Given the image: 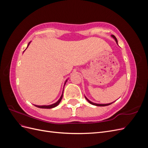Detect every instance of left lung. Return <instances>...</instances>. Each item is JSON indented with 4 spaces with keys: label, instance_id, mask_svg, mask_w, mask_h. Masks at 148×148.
Returning a JSON list of instances; mask_svg holds the SVG:
<instances>
[{
    "label": "left lung",
    "instance_id": "1",
    "mask_svg": "<svg viewBox=\"0 0 148 148\" xmlns=\"http://www.w3.org/2000/svg\"><path fill=\"white\" fill-rule=\"evenodd\" d=\"M115 40V41H116V42H117V44H118V41H117V38H115V36L114 35H112L111 36ZM85 97V98H86V99L91 104H92V105H95V106H109V105H110V104H112V103L114 102H112V103H109V104H96V103H94V102H91V101H89L88 98L86 97V96H84Z\"/></svg>",
    "mask_w": 148,
    "mask_h": 148
}]
</instances>
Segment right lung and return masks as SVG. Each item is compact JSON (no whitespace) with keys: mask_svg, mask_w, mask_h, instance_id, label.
I'll return each mask as SVG.
<instances>
[{"mask_svg":"<svg viewBox=\"0 0 148 148\" xmlns=\"http://www.w3.org/2000/svg\"><path fill=\"white\" fill-rule=\"evenodd\" d=\"M31 43V42H29V43H28V46H27V47H28V46L29 45V44ZM26 47V48H27ZM24 51H23V52H24ZM67 80L68 79H66V81H65V84H64V86H65V83H66V82H67ZM63 92H64V90H63V92H62V95H61V96H60V99L58 100L56 103H54V104H51V105H48V106H38V105H34L36 107H39V108H41V109H52V108H53V107H56V106H57L59 104V103L60 102V101H61V100H62V97H63Z\"/></svg>","mask_w":148,"mask_h":148,"instance_id":"1","label":"right lung"}]
</instances>
